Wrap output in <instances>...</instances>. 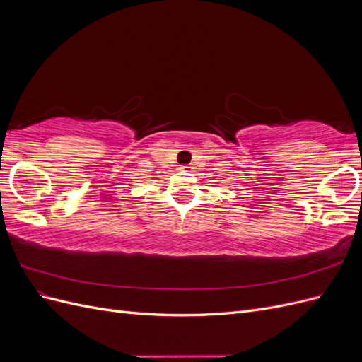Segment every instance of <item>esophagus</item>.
<instances>
[{"label": "esophagus", "mask_w": 362, "mask_h": 362, "mask_svg": "<svg viewBox=\"0 0 362 362\" xmlns=\"http://www.w3.org/2000/svg\"><path fill=\"white\" fill-rule=\"evenodd\" d=\"M180 169H181V170H182V172H190V170H192V169H193V168H192V166H190V164H182V166H181V168H180Z\"/></svg>", "instance_id": "1"}]
</instances>
